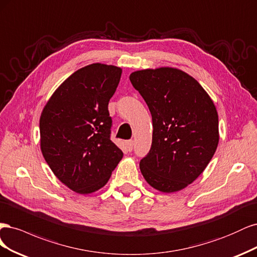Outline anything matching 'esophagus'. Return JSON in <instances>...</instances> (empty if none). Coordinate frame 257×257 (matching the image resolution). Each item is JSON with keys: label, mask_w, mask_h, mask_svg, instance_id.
I'll return each mask as SVG.
<instances>
[{"label": "esophagus", "mask_w": 257, "mask_h": 257, "mask_svg": "<svg viewBox=\"0 0 257 257\" xmlns=\"http://www.w3.org/2000/svg\"><path fill=\"white\" fill-rule=\"evenodd\" d=\"M132 148H134V142H132V141H127V142H126V150L128 152H131Z\"/></svg>", "instance_id": "esophagus-1"}]
</instances>
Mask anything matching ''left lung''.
<instances>
[{
    "label": "left lung",
    "mask_w": 257,
    "mask_h": 257,
    "mask_svg": "<svg viewBox=\"0 0 257 257\" xmlns=\"http://www.w3.org/2000/svg\"><path fill=\"white\" fill-rule=\"evenodd\" d=\"M153 117V143L141 160L147 184L163 193L185 189L201 175L219 144L212 99L187 72L174 67L137 70L129 77Z\"/></svg>",
    "instance_id": "obj_1"
}]
</instances>
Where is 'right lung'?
Here are the masks:
<instances>
[{
    "instance_id": "add662e5",
    "label": "right lung",
    "mask_w": 257,
    "mask_h": 257,
    "mask_svg": "<svg viewBox=\"0 0 257 257\" xmlns=\"http://www.w3.org/2000/svg\"><path fill=\"white\" fill-rule=\"evenodd\" d=\"M121 71L101 63L80 68L54 90L41 112V153L54 175L76 193L104 187L122 158L110 139L107 111Z\"/></svg>"
}]
</instances>
